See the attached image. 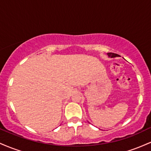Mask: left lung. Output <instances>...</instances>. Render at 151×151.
<instances>
[{"mask_svg": "<svg viewBox=\"0 0 151 151\" xmlns=\"http://www.w3.org/2000/svg\"><path fill=\"white\" fill-rule=\"evenodd\" d=\"M108 55H109V57H111V58H116V57H119V55H117V54L112 53V52L108 53Z\"/></svg>", "mask_w": 151, "mask_h": 151, "instance_id": "left-lung-1", "label": "left lung"}]
</instances>
